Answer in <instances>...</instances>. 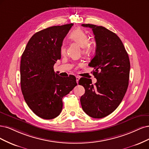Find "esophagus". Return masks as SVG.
Masks as SVG:
<instances>
[{
	"label": "esophagus",
	"mask_w": 149,
	"mask_h": 149,
	"mask_svg": "<svg viewBox=\"0 0 149 149\" xmlns=\"http://www.w3.org/2000/svg\"><path fill=\"white\" fill-rule=\"evenodd\" d=\"M79 80H80V77H79L77 76V77H76V81H77V84L79 83Z\"/></svg>",
	"instance_id": "34e87169"
}]
</instances>
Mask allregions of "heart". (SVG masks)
I'll use <instances>...</instances> for the list:
<instances>
[{
    "mask_svg": "<svg viewBox=\"0 0 149 149\" xmlns=\"http://www.w3.org/2000/svg\"><path fill=\"white\" fill-rule=\"evenodd\" d=\"M69 38L77 44H78L80 47H83V53L88 54L91 50V45L88 42V36L86 33L81 30L77 29L74 30L70 33ZM65 46L64 45L61 46V52L62 55L65 54Z\"/></svg>",
    "mask_w": 149,
    "mask_h": 149,
    "instance_id": "obj_1",
    "label": "heart"
}]
</instances>
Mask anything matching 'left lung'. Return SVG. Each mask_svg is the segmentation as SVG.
<instances>
[{
  "instance_id": "1",
  "label": "left lung",
  "mask_w": 149,
  "mask_h": 149,
  "mask_svg": "<svg viewBox=\"0 0 149 149\" xmlns=\"http://www.w3.org/2000/svg\"><path fill=\"white\" fill-rule=\"evenodd\" d=\"M92 29L97 45L95 55L88 65L95 70L97 81L81 78L79 84L85 92L80 98L85 113L102 118L113 113L122 102L129 85L130 62L121 40L114 33L102 26L82 24Z\"/></svg>"
}]
</instances>
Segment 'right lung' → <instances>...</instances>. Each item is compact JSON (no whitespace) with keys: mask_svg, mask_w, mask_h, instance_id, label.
<instances>
[{"mask_svg":"<svg viewBox=\"0 0 149 149\" xmlns=\"http://www.w3.org/2000/svg\"><path fill=\"white\" fill-rule=\"evenodd\" d=\"M73 23L36 33L28 42L20 63V84L26 104L38 116L51 119L60 114L62 98L77 85L75 77L62 78L54 70L61 57L64 38Z\"/></svg>","mask_w":149,"mask_h":149,"instance_id":"add662e5","label":"right lung"}]
</instances>
